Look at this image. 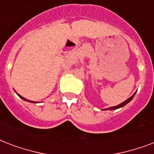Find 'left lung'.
<instances>
[{"label":"left lung","mask_w":154,"mask_h":154,"mask_svg":"<svg viewBox=\"0 0 154 154\" xmlns=\"http://www.w3.org/2000/svg\"><path fill=\"white\" fill-rule=\"evenodd\" d=\"M135 94L136 92L134 94H133V96H131V97H129V98L128 99V100H126L125 101H124L123 103H120V104H118V105L116 106H113V107H111V108H105V109H103V110H115V109H118V108H122V107H124V106H125L126 104L128 103H129L132 100H133V98L134 97V96H135Z\"/></svg>","instance_id":"8db88e82"}]
</instances>
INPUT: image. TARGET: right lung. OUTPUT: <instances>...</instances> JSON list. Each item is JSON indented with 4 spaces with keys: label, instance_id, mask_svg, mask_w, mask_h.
<instances>
[{
    "label": "right lung",
    "instance_id": "add662e5",
    "mask_svg": "<svg viewBox=\"0 0 154 154\" xmlns=\"http://www.w3.org/2000/svg\"><path fill=\"white\" fill-rule=\"evenodd\" d=\"M18 96H19V97H20V98H21V99H22L23 100H26V101L28 100H26V98H24V97H22V96H20V95H18ZM29 102H33V103H35V102H34V101H32V100H29Z\"/></svg>",
    "mask_w": 154,
    "mask_h": 154
}]
</instances>
